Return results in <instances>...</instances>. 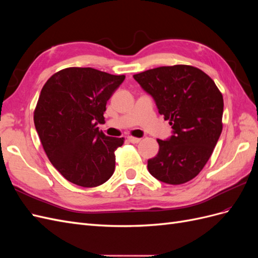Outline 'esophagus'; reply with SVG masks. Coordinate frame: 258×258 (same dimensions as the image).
<instances>
[{
	"mask_svg": "<svg viewBox=\"0 0 258 258\" xmlns=\"http://www.w3.org/2000/svg\"><path fill=\"white\" fill-rule=\"evenodd\" d=\"M128 141L135 144V143H139L140 141H141V139L136 138V137H128Z\"/></svg>",
	"mask_w": 258,
	"mask_h": 258,
	"instance_id": "esophagus-1",
	"label": "esophagus"
}]
</instances>
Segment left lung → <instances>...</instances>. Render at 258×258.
I'll return each mask as SVG.
<instances>
[{"label": "left lung", "instance_id": "8db88e82", "mask_svg": "<svg viewBox=\"0 0 258 258\" xmlns=\"http://www.w3.org/2000/svg\"><path fill=\"white\" fill-rule=\"evenodd\" d=\"M134 77L173 129L170 139L157 140L159 152L148 159V171L167 184L190 181L206 166L222 134V92L208 74L191 66L159 67Z\"/></svg>", "mask_w": 258, "mask_h": 258}]
</instances>
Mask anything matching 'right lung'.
I'll list each match as a JSON object with an SVG mask.
<instances>
[{
    "label": "right lung",
    "mask_w": 258,
    "mask_h": 258,
    "mask_svg": "<svg viewBox=\"0 0 258 258\" xmlns=\"http://www.w3.org/2000/svg\"><path fill=\"white\" fill-rule=\"evenodd\" d=\"M92 68H67L43 86L34 124L48 159L69 182L82 187L105 183L115 170L123 138L99 131L106 102L123 82Z\"/></svg>",
    "instance_id": "right-lung-1"
}]
</instances>
